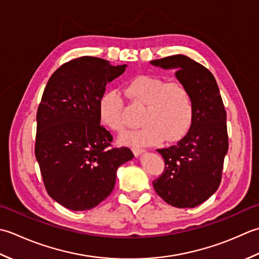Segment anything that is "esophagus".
Wrapping results in <instances>:
<instances>
[{
  "mask_svg": "<svg viewBox=\"0 0 259 259\" xmlns=\"http://www.w3.org/2000/svg\"><path fill=\"white\" fill-rule=\"evenodd\" d=\"M132 151H133L135 156H139L140 154H142V153L145 152V150L144 149H141V147H133V150H132Z\"/></svg>",
  "mask_w": 259,
  "mask_h": 259,
  "instance_id": "esophagus-1",
  "label": "esophagus"
}]
</instances>
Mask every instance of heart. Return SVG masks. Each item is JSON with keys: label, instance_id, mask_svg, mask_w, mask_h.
I'll return each instance as SVG.
<instances>
[{"label": "heart", "instance_id": "1", "mask_svg": "<svg viewBox=\"0 0 259 259\" xmlns=\"http://www.w3.org/2000/svg\"><path fill=\"white\" fill-rule=\"evenodd\" d=\"M125 93L133 103L145 106L141 124L143 127L128 132L120 142L128 145H154L180 140L192 123L193 95L181 81H166L153 75H140L126 83ZM125 103L117 89H108L99 98L98 114L104 126L116 133L125 131Z\"/></svg>", "mask_w": 259, "mask_h": 259}]
</instances>
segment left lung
Here are the masks:
<instances>
[{
    "label": "left lung",
    "mask_w": 259,
    "mask_h": 259,
    "mask_svg": "<svg viewBox=\"0 0 259 259\" xmlns=\"http://www.w3.org/2000/svg\"><path fill=\"white\" fill-rule=\"evenodd\" d=\"M177 69L176 76L190 88L194 100L191 127L187 135L157 152L164 159V171L153 181L155 192L177 208H194L217 191L228 151L226 110L217 81L201 63L183 55L151 61Z\"/></svg>",
    "instance_id": "1"
}]
</instances>
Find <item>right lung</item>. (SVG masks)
<instances>
[{
    "label": "right lung",
    "instance_id": "1",
    "mask_svg": "<svg viewBox=\"0 0 259 259\" xmlns=\"http://www.w3.org/2000/svg\"><path fill=\"white\" fill-rule=\"evenodd\" d=\"M126 65L81 57L63 63L48 80L36 112L34 153L47 192L73 211L93 209L115 187L116 171L134 157L113 147L100 125L98 102Z\"/></svg>",
    "mask_w": 259,
    "mask_h": 259
}]
</instances>
